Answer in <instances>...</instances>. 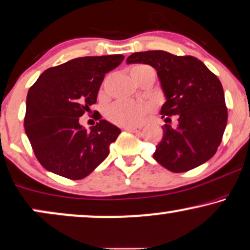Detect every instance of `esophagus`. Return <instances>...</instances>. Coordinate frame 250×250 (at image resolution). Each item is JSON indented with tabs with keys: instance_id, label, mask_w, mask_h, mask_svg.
<instances>
[{
	"instance_id": "34e87169",
	"label": "esophagus",
	"mask_w": 250,
	"mask_h": 250,
	"mask_svg": "<svg viewBox=\"0 0 250 250\" xmlns=\"http://www.w3.org/2000/svg\"><path fill=\"white\" fill-rule=\"evenodd\" d=\"M125 130L130 132H140L142 130V127H125Z\"/></svg>"
}]
</instances>
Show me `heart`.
I'll use <instances>...</instances> for the list:
<instances>
[{"label":"heart","instance_id":"heart-1","mask_svg":"<svg viewBox=\"0 0 250 250\" xmlns=\"http://www.w3.org/2000/svg\"><path fill=\"white\" fill-rule=\"evenodd\" d=\"M130 74L135 81L141 80L145 76L156 77V72L146 64H135L130 68ZM151 108L150 105L132 100H118L107 107L106 118L110 122L120 127H130L140 125Z\"/></svg>","mask_w":250,"mask_h":250}]
</instances>
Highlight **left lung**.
<instances>
[{"mask_svg": "<svg viewBox=\"0 0 250 250\" xmlns=\"http://www.w3.org/2000/svg\"><path fill=\"white\" fill-rule=\"evenodd\" d=\"M127 63H144L157 70L166 103L160 110L165 122L163 140L153 158L170 172L182 173L212 158L222 143L227 108L222 83L194 56H178L164 50L131 54Z\"/></svg>", "mask_w": 250, "mask_h": 250, "instance_id": "left-lung-1", "label": "left lung"}]
</instances>
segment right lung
<instances>
[{
  "label": "right lung",
  "instance_id": "1",
  "mask_svg": "<svg viewBox=\"0 0 250 250\" xmlns=\"http://www.w3.org/2000/svg\"><path fill=\"white\" fill-rule=\"evenodd\" d=\"M123 59L116 54L70 60L47 69L30 87L24 128L37 159L47 170L81 180L108 156L109 145L121 130L100 118L86 130L80 118L97 103L105 75Z\"/></svg>",
  "mask_w": 250,
  "mask_h": 250
}]
</instances>
